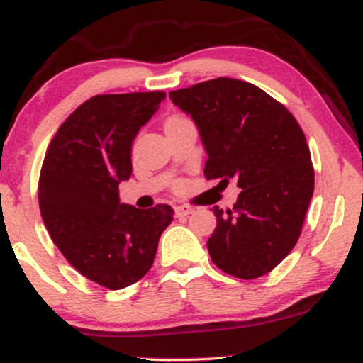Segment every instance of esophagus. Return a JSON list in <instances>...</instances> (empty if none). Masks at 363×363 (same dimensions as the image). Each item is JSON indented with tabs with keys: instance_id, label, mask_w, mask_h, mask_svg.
Here are the masks:
<instances>
[{
	"instance_id": "1",
	"label": "esophagus",
	"mask_w": 363,
	"mask_h": 363,
	"mask_svg": "<svg viewBox=\"0 0 363 363\" xmlns=\"http://www.w3.org/2000/svg\"><path fill=\"white\" fill-rule=\"evenodd\" d=\"M175 211H177L178 216H188V215H191L193 211H195V208L190 206V205H180V206H177Z\"/></svg>"
}]
</instances>
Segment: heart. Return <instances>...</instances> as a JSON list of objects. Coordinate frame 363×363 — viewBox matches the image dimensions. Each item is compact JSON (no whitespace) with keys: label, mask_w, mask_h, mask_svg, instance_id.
<instances>
[{"label":"heart","mask_w":363,"mask_h":363,"mask_svg":"<svg viewBox=\"0 0 363 363\" xmlns=\"http://www.w3.org/2000/svg\"><path fill=\"white\" fill-rule=\"evenodd\" d=\"M175 118H180V117H178V116H173V117H170V118H168V121H167V122H170V121H175Z\"/></svg>","instance_id":"b5f03b06"}]
</instances>
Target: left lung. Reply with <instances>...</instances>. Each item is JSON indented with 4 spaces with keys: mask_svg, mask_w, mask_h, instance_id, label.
I'll return each instance as SVG.
<instances>
[{
    "mask_svg": "<svg viewBox=\"0 0 363 363\" xmlns=\"http://www.w3.org/2000/svg\"><path fill=\"white\" fill-rule=\"evenodd\" d=\"M170 99L200 130L206 180L235 178L241 188L233 210L213 206L211 261L240 279L267 274L296 246L314 191L304 132L281 102L238 79H211Z\"/></svg>",
    "mask_w": 363,
    "mask_h": 363,
    "instance_id": "1",
    "label": "left lung"
}]
</instances>
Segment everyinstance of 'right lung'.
<instances>
[{
  "label": "right lung",
  "instance_id": "1",
  "mask_svg": "<svg viewBox=\"0 0 363 363\" xmlns=\"http://www.w3.org/2000/svg\"><path fill=\"white\" fill-rule=\"evenodd\" d=\"M165 92L94 96L49 143L39 175V210L54 245L84 277L117 291L150 271L170 205L138 210L118 198L132 175V142Z\"/></svg>",
  "mask_w": 363,
  "mask_h": 363
}]
</instances>
